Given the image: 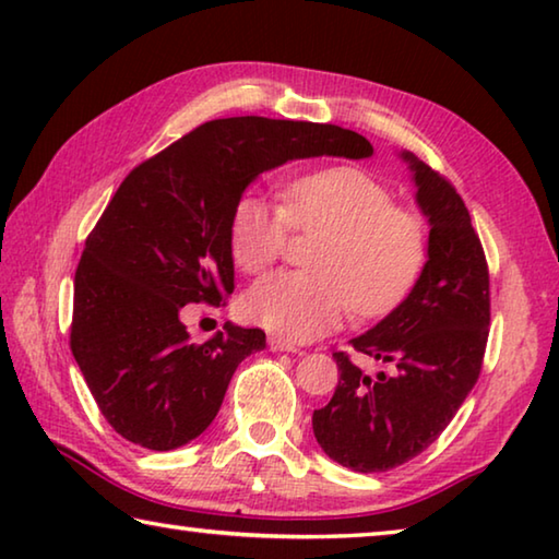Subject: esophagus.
I'll return each mask as SVG.
<instances>
[{
	"mask_svg": "<svg viewBox=\"0 0 559 559\" xmlns=\"http://www.w3.org/2000/svg\"><path fill=\"white\" fill-rule=\"evenodd\" d=\"M269 347L273 349V353H302L296 343H290V340L278 337V335L269 337Z\"/></svg>",
	"mask_w": 559,
	"mask_h": 559,
	"instance_id": "obj_1",
	"label": "esophagus"
}]
</instances>
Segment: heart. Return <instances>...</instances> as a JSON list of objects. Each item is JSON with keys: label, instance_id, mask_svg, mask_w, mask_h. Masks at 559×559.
Listing matches in <instances>:
<instances>
[{"label": "heart", "instance_id": "1", "mask_svg": "<svg viewBox=\"0 0 559 559\" xmlns=\"http://www.w3.org/2000/svg\"><path fill=\"white\" fill-rule=\"evenodd\" d=\"M293 231L323 234L310 257L316 271L261 278L243 296L241 313L298 343L335 330L353 308L362 318L390 313L416 286L429 253L421 216L394 204L380 179L353 165L300 175L283 189L281 204L243 194L229 222L231 259L243 273L266 271Z\"/></svg>", "mask_w": 559, "mask_h": 559}]
</instances>
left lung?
<instances>
[{"label":"left lung","instance_id":"8db88e82","mask_svg":"<svg viewBox=\"0 0 559 559\" xmlns=\"http://www.w3.org/2000/svg\"><path fill=\"white\" fill-rule=\"evenodd\" d=\"M402 157L431 224L429 261L402 306L353 340L392 370L370 377L343 349L333 353L340 382L313 412L320 447L357 473L390 471L429 449L476 384L488 343V261L466 204L447 177Z\"/></svg>","mask_w":559,"mask_h":559}]
</instances>
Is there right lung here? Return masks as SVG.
Listing matches in <instances>:
<instances>
[{"label":"right lung","instance_id":"right-lung-1","mask_svg":"<svg viewBox=\"0 0 559 559\" xmlns=\"http://www.w3.org/2000/svg\"><path fill=\"white\" fill-rule=\"evenodd\" d=\"M367 157L337 126L222 118L132 167L86 239L73 278L71 353L100 414L122 439L169 451L210 427L261 328L226 325L192 343L187 302L234 293L229 222L253 177L296 157Z\"/></svg>","mask_w":559,"mask_h":559}]
</instances>
